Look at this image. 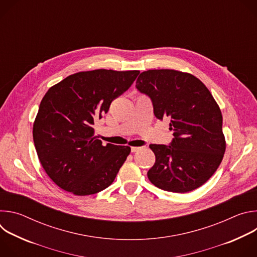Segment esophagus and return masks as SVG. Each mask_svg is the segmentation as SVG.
Wrapping results in <instances>:
<instances>
[{
	"label": "esophagus",
	"mask_w": 257,
	"mask_h": 257,
	"mask_svg": "<svg viewBox=\"0 0 257 257\" xmlns=\"http://www.w3.org/2000/svg\"><path fill=\"white\" fill-rule=\"evenodd\" d=\"M139 150H141L140 146H132V148H131V152H132V153H136V152H138Z\"/></svg>",
	"instance_id": "obj_1"
}]
</instances>
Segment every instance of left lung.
I'll list each match as a JSON object with an SVG mask.
<instances>
[{
	"mask_svg": "<svg viewBox=\"0 0 257 257\" xmlns=\"http://www.w3.org/2000/svg\"><path fill=\"white\" fill-rule=\"evenodd\" d=\"M136 88L151 97L158 119H170L174 131L170 145H150L156 155L150 181L176 193L203 185L226 151L223 116L210 91L192 74L170 69L142 72Z\"/></svg>",
	"mask_w": 257,
	"mask_h": 257,
	"instance_id": "8db88e82",
	"label": "left lung"
}]
</instances>
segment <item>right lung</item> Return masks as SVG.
Listing matches in <instances>:
<instances>
[{"mask_svg":"<svg viewBox=\"0 0 257 257\" xmlns=\"http://www.w3.org/2000/svg\"><path fill=\"white\" fill-rule=\"evenodd\" d=\"M138 74L137 70L78 72L45 94L33 123V141L44 170L60 188L84 196L114 182L131 149L102 145L93 125Z\"/></svg>","mask_w":257,"mask_h":257,"instance_id":"right-lung-1","label":"right lung"}]
</instances>
